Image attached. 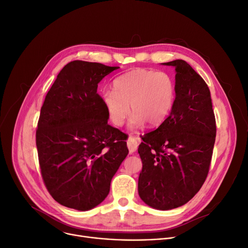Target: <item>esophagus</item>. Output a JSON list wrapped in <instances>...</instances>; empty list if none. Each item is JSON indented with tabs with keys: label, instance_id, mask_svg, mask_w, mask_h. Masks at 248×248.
<instances>
[{
	"label": "esophagus",
	"instance_id": "esophagus-1",
	"mask_svg": "<svg viewBox=\"0 0 248 248\" xmlns=\"http://www.w3.org/2000/svg\"><path fill=\"white\" fill-rule=\"evenodd\" d=\"M127 148H128V151H129V154H133L137 151L138 149V146H139V140L137 138H134V137H129L128 140H127Z\"/></svg>",
	"mask_w": 248,
	"mask_h": 248
}]
</instances>
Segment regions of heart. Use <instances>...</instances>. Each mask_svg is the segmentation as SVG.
<instances>
[{
	"label": "heart",
	"instance_id": "heart-1",
	"mask_svg": "<svg viewBox=\"0 0 248 248\" xmlns=\"http://www.w3.org/2000/svg\"><path fill=\"white\" fill-rule=\"evenodd\" d=\"M112 90L101 93V99L111 123L121 126L134 112L129 126L162 124L170 114L175 101V84L170 75L145 68H136L116 77Z\"/></svg>",
	"mask_w": 248,
	"mask_h": 248
}]
</instances>
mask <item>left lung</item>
Here are the masks:
<instances>
[{
    "instance_id": "obj_1",
    "label": "left lung",
    "mask_w": 248,
    "mask_h": 248,
    "mask_svg": "<svg viewBox=\"0 0 248 248\" xmlns=\"http://www.w3.org/2000/svg\"><path fill=\"white\" fill-rule=\"evenodd\" d=\"M162 64L175 68L176 97L167 120L141 138L138 191L154 209L171 210L189 202L204 184L216 124L210 90L203 78L184 60Z\"/></svg>"
}]
</instances>
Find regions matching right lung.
I'll use <instances>...</instances> for the list:
<instances>
[{
    "label": "right lung",
    "instance_id": "obj_1",
    "mask_svg": "<svg viewBox=\"0 0 248 248\" xmlns=\"http://www.w3.org/2000/svg\"><path fill=\"white\" fill-rule=\"evenodd\" d=\"M120 67L75 60L45 97L36 132L45 186L59 204L78 211L99 205L128 154L126 135L108 124L97 94L102 78Z\"/></svg>",
    "mask_w": 248,
    "mask_h": 248
}]
</instances>
